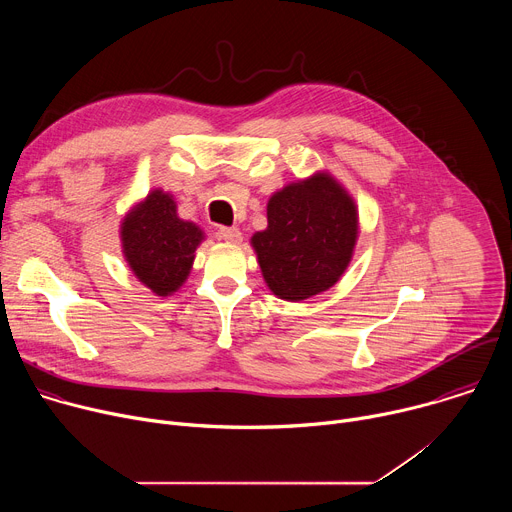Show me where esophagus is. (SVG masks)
Wrapping results in <instances>:
<instances>
[{
    "label": "esophagus",
    "instance_id": "obj_1",
    "mask_svg": "<svg viewBox=\"0 0 512 512\" xmlns=\"http://www.w3.org/2000/svg\"><path fill=\"white\" fill-rule=\"evenodd\" d=\"M216 237L227 241V243H241L243 233H241L237 227H221V229H218Z\"/></svg>",
    "mask_w": 512,
    "mask_h": 512
}]
</instances>
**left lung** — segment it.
Wrapping results in <instances>:
<instances>
[{"label": "left lung", "mask_w": 512, "mask_h": 512, "mask_svg": "<svg viewBox=\"0 0 512 512\" xmlns=\"http://www.w3.org/2000/svg\"><path fill=\"white\" fill-rule=\"evenodd\" d=\"M358 237L354 200L328 174L289 184L267 202V229L251 245L273 294L302 302L330 289Z\"/></svg>", "instance_id": "left-lung-1"}]
</instances>
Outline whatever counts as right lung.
I'll list each match as a JSON object with an SVG mask.
<instances>
[{
    "mask_svg": "<svg viewBox=\"0 0 512 512\" xmlns=\"http://www.w3.org/2000/svg\"><path fill=\"white\" fill-rule=\"evenodd\" d=\"M204 233L176 214L170 194L154 190L121 223L123 255L135 277L158 296H170L186 281Z\"/></svg>",
    "mask_w": 512,
    "mask_h": 512,
    "instance_id": "right-lung-1",
    "label": "right lung"
}]
</instances>
